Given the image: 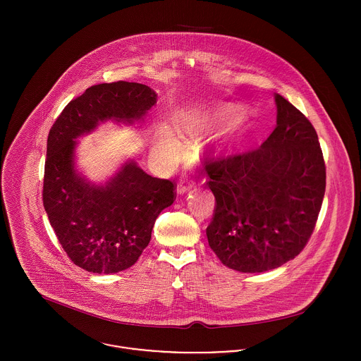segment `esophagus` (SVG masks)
I'll return each mask as SVG.
<instances>
[{
	"instance_id": "esophagus-1",
	"label": "esophagus",
	"mask_w": 361,
	"mask_h": 361,
	"mask_svg": "<svg viewBox=\"0 0 361 361\" xmlns=\"http://www.w3.org/2000/svg\"><path fill=\"white\" fill-rule=\"evenodd\" d=\"M193 186V182H188V179H180L179 180V183H178V186H176V192L179 193V195H183V193H186L190 188Z\"/></svg>"
}]
</instances>
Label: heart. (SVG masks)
<instances>
[{
	"label": "heart",
	"mask_w": 361,
	"mask_h": 361,
	"mask_svg": "<svg viewBox=\"0 0 361 361\" xmlns=\"http://www.w3.org/2000/svg\"><path fill=\"white\" fill-rule=\"evenodd\" d=\"M229 109H224L221 112H218L214 118H202V116H190L186 118L182 123H180V130L183 135L189 136V137H197L199 135H202L203 132H206L208 129H211L215 123L225 121L229 116ZM157 147L161 152V154L164 155L168 159H176L179 158V155L182 153V145L178 140V137L166 128H162L158 132L157 136Z\"/></svg>",
	"instance_id": "b5f03b06"
}]
</instances>
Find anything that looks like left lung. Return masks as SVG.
I'll return each instance as SVG.
<instances>
[{"label":"left lung","instance_id":"8db88e82","mask_svg":"<svg viewBox=\"0 0 361 361\" xmlns=\"http://www.w3.org/2000/svg\"><path fill=\"white\" fill-rule=\"evenodd\" d=\"M276 126L256 150L206 162L216 206L208 245L224 265L264 272L296 257L314 231L325 164L309 119L275 94Z\"/></svg>","mask_w":361,"mask_h":361}]
</instances>
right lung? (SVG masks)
<instances>
[{"label": "right lung", "mask_w": 361, "mask_h": 361, "mask_svg": "<svg viewBox=\"0 0 361 361\" xmlns=\"http://www.w3.org/2000/svg\"><path fill=\"white\" fill-rule=\"evenodd\" d=\"M155 103L157 93L146 85H96L63 108L49 133L44 209L68 257L89 272L132 267L152 239L157 216L173 203L175 186L132 158L104 183L92 182L76 168L78 139L108 121L142 122Z\"/></svg>", "instance_id": "add662e5"}]
</instances>
